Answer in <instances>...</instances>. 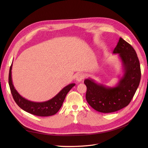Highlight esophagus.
Returning a JSON list of instances; mask_svg holds the SVG:
<instances>
[{
	"mask_svg": "<svg viewBox=\"0 0 148 148\" xmlns=\"http://www.w3.org/2000/svg\"><path fill=\"white\" fill-rule=\"evenodd\" d=\"M84 74L83 73H79L76 75V80L78 82H80L84 79Z\"/></svg>",
	"mask_w": 148,
	"mask_h": 148,
	"instance_id": "34e87169",
	"label": "esophagus"
}]
</instances>
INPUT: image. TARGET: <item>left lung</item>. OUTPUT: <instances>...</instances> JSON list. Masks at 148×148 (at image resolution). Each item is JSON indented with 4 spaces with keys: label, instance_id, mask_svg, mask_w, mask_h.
Here are the masks:
<instances>
[{
    "label": "left lung",
    "instance_id": "8db88e82",
    "mask_svg": "<svg viewBox=\"0 0 148 148\" xmlns=\"http://www.w3.org/2000/svg\"><path fill=\"white\" fill-rule=\"evenodd\" d=\"M113 53L118 54L123 69L122 77L115 87H107L90 78L84 81L87 87V102L95 110L105 113L114 112L127 106L141 79L140 62L135 50L130 44L120 38Z\"/></svg>",
    "mask_w": 148,
    "mask_h": 148
}]
</instances>
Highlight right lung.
<instances>
[{
    "label": "right lung",
    "instance_id": "obj_1",
    "mask_svg": "<svg viewBox=\"0 0 148 148\" xmlns=\"http://www.w3.org/2000/svg\"><path fill=\"white\" fill-rule=\"evenodd\" d=\"M12 66H10L9 73V85L11 92L15 102L23 109L30 114L39 116H49L55 114L60 108L63 104L66 95L68 92L74 86L75 84H69L62 89L58 94L53 98L44 102L31 101L21 97L15 89L12 80Z\"/></svg>",
    "mask_w": 148,
    "mask_h": 148
}]
</instances>
